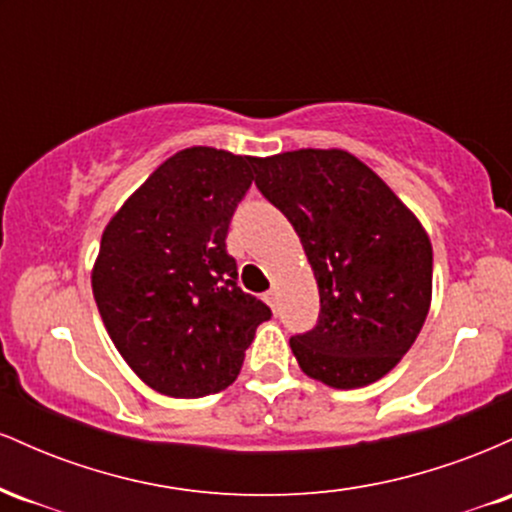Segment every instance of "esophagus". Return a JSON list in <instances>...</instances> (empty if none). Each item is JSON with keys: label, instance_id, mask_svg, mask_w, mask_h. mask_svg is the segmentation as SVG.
Listing matches in <instances>:
<instances>
[{"label": "esophagus", "instance_id": "esophagus-1", "mask_svg": "<svg viewBox=\"0 0 512 512\" xmlns=\"http://www.w3.org/2000/svg\"><path fill=\"white\" fill-rule=\"evenodd\" d=\"M264 301H267L269 308L276 310V291L272 289V291H267V293H264Z\"/></svg>", "mask_w": 512, "mask_h": 512}]
</instances>
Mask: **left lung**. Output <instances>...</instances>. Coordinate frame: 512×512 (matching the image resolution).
Wrapping results in <instances>:
<instances>
[{"label": "left lung", "mask_w": 512, "mask_h": 512, "mask_svg": "<svg viewBox=\"0 0 512 512\" xmlns=\"http://www.w3.org/2000/svg\"><path fill=\"white\" fill-rule=\"evenodd\" d=\"M257 187L293 231L313 267L320 317L291 337L308 378L366 387L402 361L433 296L426 228L378 173L344 149L252 158Z\"/></svg>", "instance_id": "left-lung-1"}]
</instances>
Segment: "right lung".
<instances>
[{"label": "right lung", "mask_w": 512, "mask_h": 512, "mask_svg": "<svg viewBox=\"0 0 512 512\" xmlns=\"http://www.w3.org/2000/svg\"><path fill=\"white\" fill-rule=\"evenodd\" d=\"M255 180L252 156L190 146L158 166L105 226L91 286L127 366L151 390L195 399L238 378L269 308L238 289L226 236Z\"/></svg>", "instance_id": "obj_1"}]
</instances>
